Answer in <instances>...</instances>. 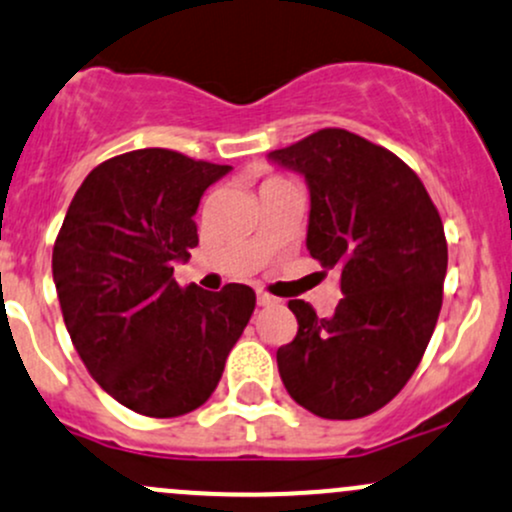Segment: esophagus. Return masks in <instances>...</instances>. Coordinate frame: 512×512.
<instances>
[{
  "mask_svg": "<svg viewBox=\"0 0 512 512\" xmlns=\"http://www.w3.org/2000/svg\"><path fill=\"white\" fill-rule=\"evenodd\" d=\"M274 303H279V299L265 294V291H257V306H274Z\"/></svg>",
  "mask_w": 512,
  "mask_h": 512,
  "instance_id": "34e87169",
  "label": "esophagus"
}]
</instances>
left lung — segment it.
I'll return each mask as SVG.
<instances>
[{"label": "left lung", "instance_id": "obj_1", "mask_svg": "<svg viewBox=\"0 0 512 512\" xmlns=\"http://www.w3.org/2000/svg\"><path fill=\"white\" fill-rule=\"evenodd\" d=\"M267 160L306 179V247L338 269L342 291L328 318L289 301L299 333L277 350L279 376L320 418H364L406 386L435 330L447 274L440 213L406 162L342 128Z\"/></svg>", "mask_w": 512, "mask_h": 512}]
</instances>
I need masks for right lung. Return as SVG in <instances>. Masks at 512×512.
<instances>
[{
  "label": "right lung",
  "instance_id": "add662e5",
  "mask_svg": "<svg viewBox=\"0 0 512 512\" xmlns=\"http://www.w3.org/2000/svg\"><path fill=\"white\" fill-rule=\"evenodd\" d=\"M233 170L165 148L111 157L77 189L53 247V282L77 355L121 406L174 418L209 401L255 291L179 286L199 245L196 209Z\"/></svg>",
  "mask_w": 512,
  "mask_h": 512
}]
</instances>
